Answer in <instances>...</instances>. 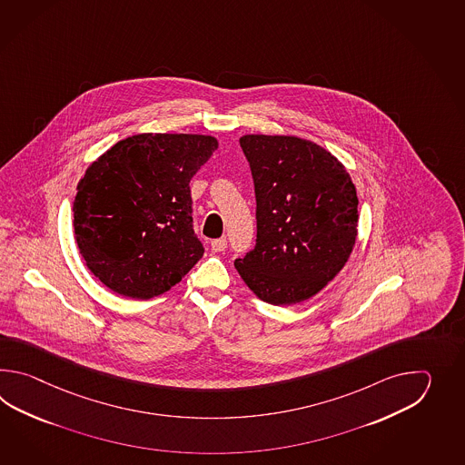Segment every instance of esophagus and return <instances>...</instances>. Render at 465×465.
Masks as SVG:
<instances>
[{"mask_svg": "<svg viewBox=\"0 0 465 465\" xmlns=\"http://www.w3.org/2000/svg\"><path fill=\"white\" fill-rule=\"evenodd\" d=\"M226 246H228V241H226V237H219V239L211 241V249H213L214 252H221V251H224Z\"/></svg>", "mask_w": 465, "mask_h": 465, "instance_id": "34e87169", "label": "esophagus"}]
</instances>
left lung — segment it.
<instances>
[{
  "mask_svg": "<svg viewBox=\"0 0 465 465\" xmlns=\"http://www.w3.org/2000/svg\"><path fill=\"white\" fill-rule=\"evenodd\" d=\"M256 193V247L234 261L261 301L316 296L346 266L357 237L356 186L342 163L297 136L239 139Z\"/></svg>",
  "mask_w": 465,
  "mask_h": 465,
  "instance_id": "8db88e82",
  "label": "left lung"
}]
</instances>
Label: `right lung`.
<instances>
[{
	"instance_id": "obj_1",
	"label": "right lung",
	"mask_w": 465,
	"mask_h": 465,
	"mask_svg": "<svg viewBox=\"0 0 465 465\" xmlns=\"http://www.w3.org/2000/svg\"><path fill=\"white\" fill-rule=\"evenodd\" d=\"M216 149L213 136L143 133L118 141L86 169L73 204L74 239L104 286L151 299L203 257L189 181Z\"/></svg>"
}]
</instances>
